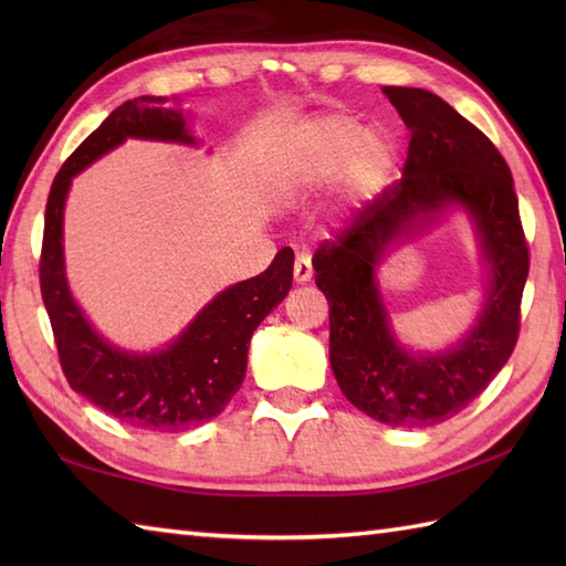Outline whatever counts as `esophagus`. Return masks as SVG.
Masks as SVG:
<instances>
[{"instance_id": "esophagus-1", "label": "esophagus", "mask_w": 566, "mask_h": 566, "mask_svg": "<svg viewBox=\"0 0 566 566\" xmlns=\"http://www.w3.org/2000/svg\"><path fill=\"white\" fill-rule=\"evenodd\" d=\"M311 276H314V268H311V258L306 252H298L296 260H294V280L298 284H306L311 282Z\"/></svg>"}]
</instances>
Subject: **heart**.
I'll use <instances>...</instances> for the list:
<instances>
[{
    "instance_id": "1",
    "label": "heart",
    "mask_w": 566,
    "mask_h": 566,
    "mask_svg": "<svg viewBox=\"0 0 566 566\" xmlns=\"http://www.w3.org/2000/svg\"><path fill=\"white\" fill-rule=\"evenodd\" d=\"M396 148L387 134L369 130L353 114H326L298 130L286 170L298 185L328 182L345 170L357 195L379 189L394 170Z\"/></svg>"
}]
</instances>
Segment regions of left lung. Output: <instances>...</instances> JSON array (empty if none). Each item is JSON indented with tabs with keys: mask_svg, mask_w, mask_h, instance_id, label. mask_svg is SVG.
Wrapping results in <instances>:
<instances>
[{
	"mask_svg": "<svg viewBox=\"0 0 566 566\" xmlns=\"http://www.w3.org/2000/svg\"><path fill=\"white\" fill-rule=\"evenodd\" d=\"M411 130L399 182L381 189L314 255L328 298L331 367L359 411L396 428H428L457 416L494 379L518 340L531 270L518 197L506 160L438 94L384 87ZM450 206L473 219L490 270L478 326L452 352L418 356L395 340L376 290L382 250Z\"/></svg>",
	"mask_w": 566,
	"mask_h": 566,
	"instance_id": "1",
	"label": "left lung"
}]
</instances>
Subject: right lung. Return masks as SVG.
Instances as JSON below:
<instances>
[{
  "label": "right lung",
  "instance_id": "add662e5",
  "mask_svg": "<svg viewBox=\"0 0 566 566\" xmlns=\"http://www.w3.org/2000/svg\"><path fill=\"white\" fill-rule=\"evenodd\" d=\"M165 102L128 99L60 167L45 203L39 272L60 367L70 387L126 426L179 432L219 416L240 389L252 333L292 290L294 252L282 248L262 274L228 286L160 353L122 350L90 326L65 280L63 209L70 182L126 138L197 146L182 112L167 109Z\"/></svg>",
  "mask_w": 566,
  "mask_h": 566
}]
</instances>
